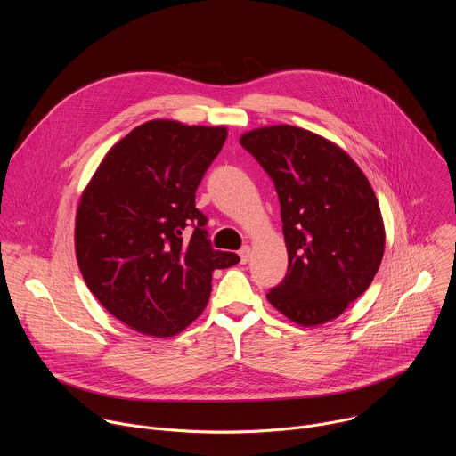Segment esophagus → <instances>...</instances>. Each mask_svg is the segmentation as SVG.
Instances as JSON below:
<instances>
[{
  "mask_svg": "<svg viewBox=\"0 0 456 456\" xmlns=\"http://www.w3.org/2000/svg\"><path fill=\"white\" fill-rule=\"evenodd\" d=\"M240 262H241L243 265L250 262V247H248V245H245V247L240 248Z\"/></svg>",
  "mask_w": 456,
  "mask_h": 456,
  "instance_id": "1",
  "label": "esophagus"
}]
</instances>
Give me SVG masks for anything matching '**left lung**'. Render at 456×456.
<instances>
[{
    "instance_id": "8db88e82",
    "label": "left lung",
    "mask_w": 456,
    "mask_h": 456,
    "mask_svg": "<svg viewBox=\"0 0 456 456\" xmlns=\"http://www.w3.org/2000/svg\"><path fill=\"white\" fill-rule=\"evenodd\" d=\"M240 144L273 178L289 269L269 303L303 327L341 315L366 292L384 254V224L359 166L334 142L281 124L252 129Z\"/></svg>"
}]
</instances>
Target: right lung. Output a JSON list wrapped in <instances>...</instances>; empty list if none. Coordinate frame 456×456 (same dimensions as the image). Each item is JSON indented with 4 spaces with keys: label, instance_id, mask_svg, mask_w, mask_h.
Here are the masks:
<instances>
[{
    "label": "right lung",
    "instance_id": "add662e5",
    "mask_svg": "<svg viewBox=\"0 0 456 456\" xmlns=\"http://www.w3.org/2000/svg\"><path fill=\"white\" fill-rule=\"evenodd\" d=\"M227 127L150 120L102 159L76 216V256L99 303L153 338L182 332L206 308L216 269L240 262L215 250L194 208ZM193 225L189 240L183 229Z\"/></svg>",
    "mask_w": 456,
    "mask_h": 456
}]
</instances>
